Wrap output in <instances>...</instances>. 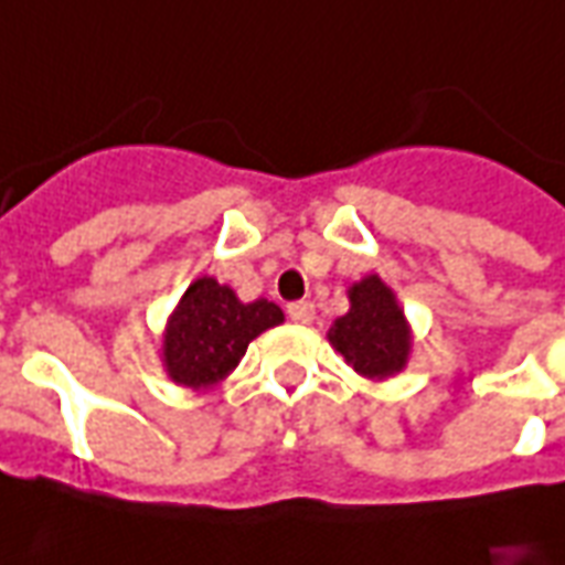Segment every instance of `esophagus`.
Instances as JSON below:
<instances>
[{"label":"esophagus","mask_w":565,"mask_h":565,"mask_svg":"<svg viewBox=\"0 0 565 565\" xmlns=\"http://www.w3.org/2000/svg\"><path fill=\"white\" fill-rule=\"evenodd\" d=\"M287 313H290L292 322H299V326H308V322H313V305L311 301H292V305H287Z\"/></svg>","instance_id":"obj_1"}]
</instances>
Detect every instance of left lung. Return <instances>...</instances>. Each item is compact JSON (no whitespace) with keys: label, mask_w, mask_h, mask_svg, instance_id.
<instances>
[{"label":"left lung","mask_w":565,"mask_h":565,"mask_svg":"<svg viewBox=\"0 0 565 565\" xmlns=\"http://www.w3.org/2000/svg\"><path fill=\"white\" fill-rule=\"evenodd\" d=\"M347 296L350 311L331 322V347L359 376L373 382L403 373L412 355V326L399 308L397 292L370 273L352 284Z\"/></svg>","instance_id":"left-lung-1"}]
</instances>
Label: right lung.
<instances>
[{"mask_svg": "<svg viewBox=\"0 0 565 565\" xmlns=\"http://www.w3.org/2000/svg\"><path fill=\"white\" fill-rule=\"evenodd\" d=\"M281 322L275 301H243L227 284L201 275L168 317L159 359L174 385L210 391L234 373L254 338Z\"/></svg>", "mask_w": 565, "mask_h": 565, "instance_id": "1", "label": "right lung"}]
</instances>
